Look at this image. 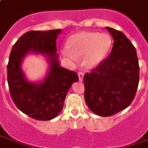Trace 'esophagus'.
<instances>
[{
	"label": "esophagus",
	"mask_w": 148,
	"mask_h": 148,
	"mask_svg": "<svg viewBox=\"0 0 148 148\" xmlns=\"http://www.w3.org/2000/svg\"><path fill=\"white\" fill-rule=\"evenodd\" d=\"M78 77H79V81H83V77H84V73L83 72H78Z\"/></svg>",
	"instance_id": "obj_1"
}]
</instances>
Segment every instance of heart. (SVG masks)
Instances as JSON below:
<instances>
[{
	"mask_svg": "<svg viewBox=\"0 0 148 148\" xmlns=\"http://www.w3.org/2000/svg\"><path fill=\"white\" fill-rule=\"evenodd\" d=\"M112 39L107 33L82 32L71 36L66 42V54L69 57L84 56L86 67L94 68L103 62L112 48Z\"/></svg>",
	"mask_w": 148,
	"mask_h": 148,
	"instance_id": "b5f03b06",
	"label": "heart"
}]
</instances>
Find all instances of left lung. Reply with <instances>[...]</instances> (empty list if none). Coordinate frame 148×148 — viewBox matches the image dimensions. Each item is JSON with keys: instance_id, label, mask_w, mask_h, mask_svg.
Here are the masks:
<instances>
[{"instance_id": "1", "label": "left lung", "mask_w": 148, "mask_h": 148, "mask_svg": "<svg viewBox=\"0 0 148 148\" xmlns=\"http://www.w3.org/2000/svg\"><path fill=\"white\" fill-rule=\"evenodd\" d=\"M106 28L114 40L110 56L84 76L85 101L93 112L101 116H112L130 106L139 81L134 46L121 32Z\"/></svg>"}]
</instances>
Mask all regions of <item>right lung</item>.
<instances>
[{
	"instance_id": "1",
	"label": "right lung",
	"mask_w": 148,
	"mask_h": 148,
	"mask_svg": "<svg viewBox=\"0 0 148 148\" xmlns=\"http://www.w3.org/2000/svg\"><path fill=\"white\" fill-rule=\"evenodd\" d=\"M61 29L30 31L14 45L7 65V79L11 98L22 112L39 121H49L62 111L67 92L79 81L73 71L60 66L56 40ZM28 53L41 54L49 63L48 72L41 82L28 81L21 69Z\"/></svg>"
}]
</instances>
